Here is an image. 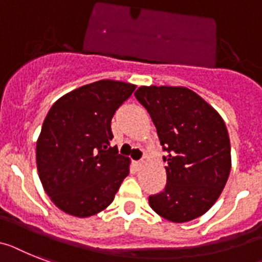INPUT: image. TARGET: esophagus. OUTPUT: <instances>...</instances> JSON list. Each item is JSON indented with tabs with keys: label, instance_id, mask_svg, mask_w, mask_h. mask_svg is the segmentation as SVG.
Listing matches in <instances>:
<instances>
[{
	"label": "esophagus",
	"instance_id": "esophagus-1",
	"mask_svg": "<svg viewBox=\"0 0 262 262\" xmlns=\"http://www.w3.org/2000/svg\"><path fill=\"white\" fill-rule=\"evenodd\" d=\"M133 164H135L136 169H141L142 166H144V164H145V162L142 161V160H140V161H133Z\"/></svg>",
	"mask_w": 262,
	"mask_h": 262
}]
</instances>
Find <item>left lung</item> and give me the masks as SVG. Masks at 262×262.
Here are the masks:
<instances>
[{
	"mask_svg": "<svg viewBox=\"0 0 262 262\" xmlns=\"http://www.w3.org/2000/svg\"><path fill=\"white\" fill-rule=\"evenodd\" d=\"M136 98L157 129L166 185L149 195L150 208L172 223L202 216L216 202L230 173L225 122L209 104L182 86H141Z\"/></svg>",
	"mask_w": 262,
	"mask_h": 262,
	"instance_id": "obj_1",
	"label": "left lung"
}]
</instances>
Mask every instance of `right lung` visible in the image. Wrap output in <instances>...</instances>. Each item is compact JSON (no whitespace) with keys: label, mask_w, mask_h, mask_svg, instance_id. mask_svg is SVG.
Returning <instances> with one entry per match:
<instances>
[{"label":"right lung","mask_w":262,"mask_h":262,"mask_svg":"<svg viewBox=\"0 0 262 262\" xmlns=\"http://www.w3.org/2000/svg\"><path fill=\"white\" fill-rule=\"evenodd\" d=\"M135 89L101 80L50 107L37 141V169L50 200L68 214L89 217L105 209L129 174V158L111 146V124Z\"/></svg>","instance_id":"1"}]
</instances>
